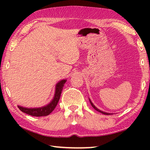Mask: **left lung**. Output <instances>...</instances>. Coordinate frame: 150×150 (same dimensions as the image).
Wrapping results in <instances>:
<instances>
[{"label":"left lung","mask_w":150,"mask_h":150,"mask_svg":"<svg viewBox=\"0 0 150 150\" xmlns=\"http://www.w3.org/2000/svg\"><path fill=\"white\" fill-rule=\"evenodd\" d=\"M89 101H90V103H91V106H93V107L96 110H97L98 112H100V113H102V114H104V115H111L110 113H107V112H103V111H102V110H99V109H98L96 107V106L93 105V103L91 102V100L89 99Z\"/></svg>","instance_id":"8db88e82"}]
</instances>
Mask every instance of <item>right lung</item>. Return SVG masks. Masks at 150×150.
I'll use <instances>...</instances> for the list:
<instances>
[{
    "mask_svg": "<svg viewBox=\"0 0 150 150\" xmlns=\"http://www.w3.org/2000/svg\"><path fill=\"white\" fill-rule=\"evenodd\" d=\"M66 81L67 80L63 79L57 83L56 86H55L54 97L47 105L39 108H25L21 106H18V107L23 112L33 116H45L49 115L56 107L57 103L59 102L61 93H62L63 86H64Z\"/></svg>",
    "mask_w": 150,
    "mask_h": 150,
    "instance_id": "1",
    "label": "right lung"
}]
</instances>
